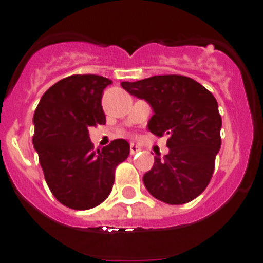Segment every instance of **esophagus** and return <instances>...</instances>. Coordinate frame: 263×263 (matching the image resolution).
<instances>
[{
    "label": "esophagus",
    "mask_w": 263,
    "mask_h": 263,
    "mask_svg": "<svg viewBox=\"0 0 263 263\" xmlns=\"http://www.w3.org/2000/svg\"><path fill=\"white\" fill-rule=\"evenodd\" d=\"M139 151H140V148H139L136 144H134V143L129 145V154H131V155H136Z\"/></svg>",
    "instance_id": "1"
}]
</instances>
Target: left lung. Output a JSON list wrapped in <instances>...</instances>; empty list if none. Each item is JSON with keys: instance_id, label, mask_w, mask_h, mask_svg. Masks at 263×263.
Instances as JSON below:
<instances>
[{"instance_id": "1", "label": "left lung", "mask_w": 263, "mask_h": 263, "mask_svg": "<svg viewBox=\"0 0 263 263\" xmlns=\"http://www.w3.org/2000/svg\"><path fill=\"white\" fill-rule=\"evenodd\" d=\"M127 92L147 100L154 108L148 129L168 135V155L155 157L143 177L151 195L165 204L195 200L208 186L221 148V115L211 91L184 75H155L122 82Z\"/></svg>"}]
</instances>
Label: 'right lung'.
<instances>
[{
  "label": "right lung",
  "instance_id": "obj_1",
  "mask_svg": "<svg viewBox=\"0 0 263 263\" xmlns=\"http://www.w3.org/2000/svg\"><path fill=\"white\" fill-rule=\"evenodd\" d=\"M112 82L100 75H70L41 98L34 112V148L54 197L75 211L102 204L112 191L115 170L129 155L124 139L93 151L88 128L106 124L104 88Z\"/></svg>",
  "mask_w": 263,
  "mask_h": 263
}]
</instances>
